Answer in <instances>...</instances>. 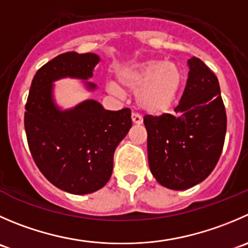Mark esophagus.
<instances>
[{
	"label": "esophagus",
	"mask_w": 248,
	"mask_h": 248,
	"mask_svg": "<svg viewBox=\"0 0 248 248\" xmlns=\"http://www.w3.org/2000/svg\"><path fill=\"white\" fill-rule=\"evenodd\" d=\"M132 121H133L134 124H143V117L138 114H132Z\"/></svg>",
	"instance_id": "obj_1"
}]
</instances>
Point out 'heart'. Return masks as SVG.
Wrapping results in <instances>:
<instances>
[{"mask_svg": "<svg viewBox=\"0 0 248 248\" xmlns=\"http://www.w3.org/2000/svg\"><path fill=\"white\" fill-rule=\"evenodd\" d=\"M119 82L108 81L107 90L116 97L126 91L137 92L139 109L150 115L167 114L174 107L183 82L179 65L160 59H145L124 64L117 69Z\"/></svg>", "mask_w": 248, "mask_h": 248, "instance_id": "b5f03b06", "label": "heart"}]
</instances>
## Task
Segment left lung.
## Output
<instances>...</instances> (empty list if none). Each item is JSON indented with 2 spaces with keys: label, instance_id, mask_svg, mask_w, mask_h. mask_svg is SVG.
Masks as SVG:
<instances>
[{
  "label": "left lung",
  "instance_id": "1",
  "mask_svg": "<svg viewBox=\"0 0 248 248\" xmlns=\"http://www.w3.org/2000/svg\"><path fill=\"white\" fill-rule=\"evenodd\" d=\"M188 66L175 115L144 117L149 167L155 179L172 190L191 188L211 174L227 132L218 78L199 58L188 59Z\"/></svg>",
  "mask_w": 248,
  "mask_h": 248
}]
</instances>
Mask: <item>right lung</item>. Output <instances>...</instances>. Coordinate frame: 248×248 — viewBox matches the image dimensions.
<instances>
[{"instance_id": "add662e5", "label": "right lung", "mask_w": 248, "mask_h": 248, "mask_svg": "<svg viewBox=\"0 0 248 248\" xmlns=\"http://www.w3.org/2000/svg\"><path fill=\"white\" fill-rule=\"evenodd\" d=\"M100 62L94 53L68 52L48 62L33 76L25 105L26 138L33 161L42 174L60 190L86 195L109 182L114 153L132 127L131 110H105L87 99L63 109L54 99V82L62 78L82 80L88 92Z\"/></svg>"}]
</instances>
